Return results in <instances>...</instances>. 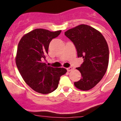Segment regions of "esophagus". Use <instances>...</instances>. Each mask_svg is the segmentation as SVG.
<instances>
[{"mask_svg": "<svg viewBox=\"0 0 121 121\" xmlns=\"http://www.w3.org/2000/svg\"><path fill=\"white\" fill-rule=\"evenodd\" d=\"M67 69L68 71H72L73 69H74V67H68L67 68Z\"/></svg>", "mask_w": 121, "mask_h": 121, "instance_id": "obj_1", "label": "esophagus"}]
</instances>
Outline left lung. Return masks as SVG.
I'll return each mask as SVG.
<instances>
[{"instance_id": "1", "label": "left lung", "mask_w": 121, "mask_h": 121, "mask_svg": "<svg viewBox=\"0 0 121 121\" xmlns=\"http://www.w3.org/2000/svg\"><path fill=\"white\" fill-rule=\"evenodd\" d=\"M65 35L73 41L78 57L84 62L76 68L81 74V78L74 82L75 87L88 91L102 80L108 68L109 48L103 35L94 28L81 24L68 30Z\"/></svg>"}]
</instances>
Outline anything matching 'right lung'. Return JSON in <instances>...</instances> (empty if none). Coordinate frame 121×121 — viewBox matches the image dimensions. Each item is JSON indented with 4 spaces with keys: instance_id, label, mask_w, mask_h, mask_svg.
I'll return each instance as SVG.
<instances>
[{
    "instance_id": "add662e5",
    "label": "right lung",
    "mask_w": 121,
    "mask_h": 121,
    "mask_svg": "<svg viewBox=\"0 0 121 121\" xmlns=\"http://www.w3.org/2000/svg\"><path fill=\"white\" fill-rule=\"evenodd\" d=\"M61 31L35 29L24 35L18 44L17 67L26 83L39 93L49 94L56 90L60 77L67 73L65 68L52 67L44 61L50 43Z\"/></svg>"
}]
</instances>
